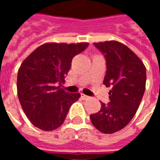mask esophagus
I'll use <instances>...</instances> for the list:
<instances>
[{
    "instance_id": "esophagus-1",
    "label": "esophagus",
    "mask_w": 160,
    "mask_h": 160,
    "mask_svg": "<svg viewBox=\"0 0 160 160\" xmlns=\"http://www.w3.org/2000/svg\"><path fill=\"white\" fill-rule=\"evenodd\" d=\"M81 98H83V99H88V98H90L89 96H87V95H85V94L81 93Z\"/></svg>"
}]
</instances>
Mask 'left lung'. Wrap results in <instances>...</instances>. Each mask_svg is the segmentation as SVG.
<instances>
[{"label":"left lung","mask_w":160,"mask_h":160,"mask_svg":"<svg viewBox=\"0 0 160 160\" xmlns=\"http://www.w3.org/2000/svg\"><path fill=\"white\" fill-rule=\"evenodd\" d=\"M104 55L106 73L104 85L111 87L110 102L101 103L100 111L92 114V123L104 134H112L127 126L136 113L146 88L144 64L131 49L117 41L94 42Z\"/></svg>","instance_id":"obj_1"}]
</instances>
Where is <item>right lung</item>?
<instances>
[{"instance_id": "obj_1", "label": "right lung", "mask_w": 160, "mask_h": 160, "mask_svg": "<svg viewBox=\"0 0 160 160\" xmlns=\"http://www.w3.org/2000/svg\"><path fill=\"white\" fill-rule=\"evenodd\" d=\"M88 45V42L45 43L23 62L17 77L18 97L34 126L51 131L63 123L70 106L80 94L69 93L60 86L65 81L73 57Z\"/></svg>"}]
</instances>
